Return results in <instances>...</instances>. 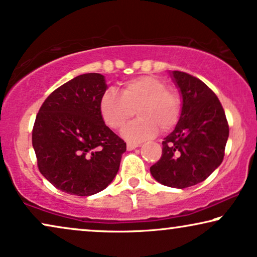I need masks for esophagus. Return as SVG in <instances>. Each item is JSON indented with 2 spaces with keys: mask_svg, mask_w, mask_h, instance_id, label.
<instances>
[{
  "mask_svg": "<svg viewBox=\"0 0 257 257\" xmlns=\"http://www.w3.org/2000/svg\"><path fill=\"white\" fill-rule=\"evenodd\" d=\"M138 146H139L138 144H132V143H127V145H126V149H127V151H132V150L137 149V147H138Z\"/></svg>",
  "mask_w": 257,
  "mask_h": 257,
  "instance_id": "1",
  "label": "esophagus"
}]
</instances>
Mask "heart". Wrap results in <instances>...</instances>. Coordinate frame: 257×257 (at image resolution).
I'll return each mask as SVG.
<instances>
[{
  "label": "heart",
  "instance_id": "b5f03b06",
  "mask_svg": "<svg viewBox=\"0 0 257 257\" xmlns=\"http://www.w3.org/2000/svg\"><path fill=\"white\" fill-rule=\"evenodd\" d=\"M139 118L126 126L122 137L132 143L153 138L159 127L163 132L175 127L181 115L180 97L167 89L163 79L143 76L126 82L120 93L108 89L101 94L99 111L105 124L120 130L135 114Z\"/></svg>",
  "mask_w": 257,
  "mask_h": 257
}]
</instances>
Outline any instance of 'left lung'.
<instances>
[{"mask_svg": "<svg viewBox=\"0 0 257 257\" xmlns=\"http://www.w3.org/2000/svg\"><path fill=\"white\" fill-rule=\"evenodd\" d=\"M170 75L182 98L181 115L150 171L161 185L186 188L206 180L220 166L229 127L219 98L205 83L186 72Z\"/></svg>", "mask_w": 257, "mask_h": 257, "instance_id": "8db88e82", "label": "left lung"}]
</instances>
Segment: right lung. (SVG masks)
<instances>
[{
  "label": "right lung",
  "instance_id": "1",
  "mask_svg": "<svg viewBox=\"0 0 257 257\" xmlns=\"http://www.w3.org/2000/svg\"><path fill=\"white\" fill-rule=\"evenodd\" d=\"M106 89L100 73L77 76L56 89L36 115L33 147L38 170L68 194H96L118 173L126 143L100 114L99 100Z\"/></svg>",
  "mask_w": 257,
  "mask_h": 257
}]
</instances>
